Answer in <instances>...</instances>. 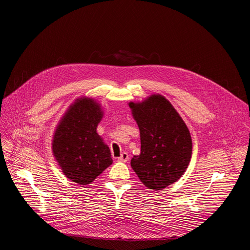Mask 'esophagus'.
Here are the masks:
<instances>
[{
    "label": "esophagus",
    "instance_id": "obj_1",
    "mask_svg": "<svg viewBox=\"0 0 250 250\" xmlns=\"http://www.w3.org/2000/svg\"><path fill=\"white\" fill-rule=\"evenodd\" d=\"M128 159H129L128 154L126 152H124V153H122V155L120 157H118L117 160L121 162H126V161H128Z\"/></svg>",
    "mask_w": 250,
    "mask_h": 250
}]
</instances>
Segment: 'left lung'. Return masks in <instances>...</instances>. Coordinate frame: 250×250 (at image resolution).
<instances>
[{"mask_svg": "<svg viewBox=\"0 0 250 250\" xmlns=\"http://www.w3.org/2000/svg\"><path fill=\"white\" fill-rule=\"evenodd\" d=\"M141 136V154L130 165L150 189L161 190L187 170L192 151L189 130L165 97L152 95L142 103H129Z\"/></svg>", "mask_w": 250, "mask_h": 250, "instance_id": "1", "label": "left lung"}]
</instances>
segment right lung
Listing matches in <instances>:
<instances>
[{"instance_id": "add662e5", "label": "right lung", "mask_w": 250, "mask_h": 250, "mask_svg": "<svg viewBox=\"0 0 250 250\" xmlns=\"http://www.w3.org/2000/svg\"><path fill=\"white\" fill-rule=\"evenodd\" d=\"M101 118L96 101L79 99L62 118L52 141V152L63 174L84 187L112 163L109 148L96 132Z\"/></svg>"}]
</instances>
